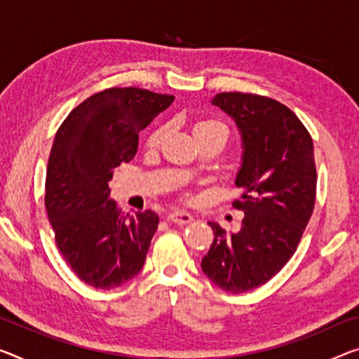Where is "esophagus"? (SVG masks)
<instances>
[{
	"label": "esophagus",
	"instance_id": "34e87169",
	"mask_svg": "<svg viewBox=\"0 0 359 359\" xmlns=\"http://www.w3.org/2000/svg\"><path fill=\"white\" fill-rule=\"evenodd\" d=\"M168 222H172L175 224H187V223L192 222V217L186 212L176 210V212H172L168 215Z\"/></svg>",
	"mask_w": 359,
	"mask_h": 359
}]
</instances>
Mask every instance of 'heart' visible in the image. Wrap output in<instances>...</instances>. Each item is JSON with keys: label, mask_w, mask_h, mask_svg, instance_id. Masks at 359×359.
<instances>
[{"label": "heart", "mask_w": 359, "mask_h": 359, "mask_svg": "<svg viewBox=\"0 0 359 359\" xmlns=\"http://www.w3.org/2000/svg\"><path fill=\"white\" fill-rule=\"evenodd\" d=\"M165 133H167L165 126H158V128L154 130L147 137V146L156 147L161 144L165 137ZM194 136L197 141H201V140H203V137H208V136H222L226 141L229 136V128H228V125L222 122V120L205 118L194 125Z\"/></svg>", "instance_id": "b5f03b06"}]
</instances>
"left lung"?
<instances>
[{"instance_id": "1", "label": "left lung", "mask_w": 359, "mask_h": 359, "mask_svg": "<svg viewBox=\"0 0 359 359\" xmlns=\"http://www.w3.org/2000/svg\"><path fill=\"white\" fill-rule=\"evenodd\" d=\"M234 118L244 142L233 207L244 212L239 233L210 223L213 242L202 271L231 294L260 287L285 266L300 244L314 202L316 163L305 125L284 104L250 93H219L212 101Z\"/></svg>"}]
</instances>
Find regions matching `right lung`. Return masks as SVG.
I'll use <instances>...</instances> for the list:
<instances>
[{
    "label": "right lung",
    "instance_id": "right-lung-1",
    "mask_svg": "<svg viewBox=\"0 0 359 359\" xmlns=\"http://www.w3.org/2000/svg\"><path fill=\"white\" fill-rule=\"evenodd\" d=\"M173 99L135 86L109 88L72 110L54 137L46 213L64 260L91 287H120L146 262L158 215H123L109 201V181L135 157L137 133Z\"/></svg>",
    "mask_w": 359,
    "mask_h": 359
}]
</instances>
